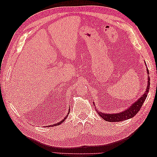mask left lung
Wrapping results in <instances>:
<instances>
[{"label": "left lung", "mask_w": 157, "mask_h": 157, "mask_svg": "<svg viewBox=\"0 0 157 157\" xmlns=\"http://www.w3.org/2000/svg\"><path fill=\"white\" fill-rule=\"evenodd\" d=\"M147 70V73H149V70ZM147 86L145 90V93L143 94V96L140 97L139 99L134 103L132 104V105L128 108V109H126L125 111H122L121 113H118L115 114H107L103 113L101 112H99L98 110L96 111L97 113H98V115L100 116L104 120L108 121V122H120L123 121L127 119H130V118L134 117L136 114L138 113V111L140 110L141 107L143 105V103H144L145 100L146 99V98L147 96V94L149 92V90L150 88V77L148 76V82H147Z\"/></svg>", "instance_id": "left-lung-1"}]
</instances>
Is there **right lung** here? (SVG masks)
<instances>
[{
    "label": "right lung",
    "instance_id": "1",
    "mask_svg": "<svg viewBox=\"0 0 157 157\" xmlns=\"http://www.w3.org/2000/svg\"><path fill=\"white\" fill-rule=\"evenodd\" d=\"M69 112H70V107H69V112H68V113H67V115L66 116V117H65V118H63V119L61 121V122H58V123H56V124H52V125H50V126H49V127H52V126H58V125H59V124H61V123H63V122H64L65 121V120L66 119V118L67 117V116H68V115L69 114Z\"/></svg>",
    "mask_w": 157,
    "mask_h": 157
}]
</instances>
